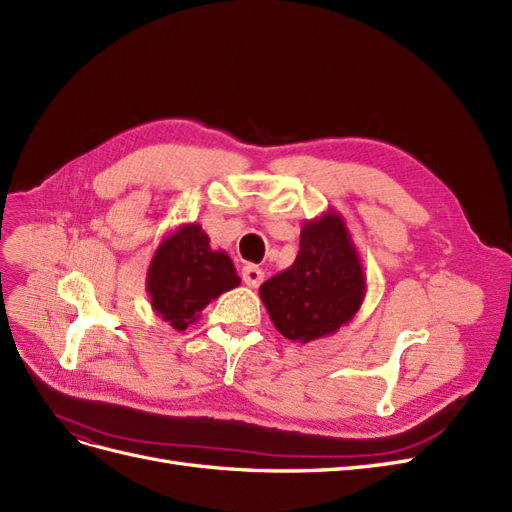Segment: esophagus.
Masks as SVG:
<instances>
[{"label":"esophagus","instance_id":"obj_1","mask_svg":"<svg viewBox=\"0 0 512 512\" xmlns=\"http://www.w3.org/2000/svg\"><path fill=\"white\" fill-rule=\"evenodd\" d=\"M241 277L247 286L256 288V286H260L262 280H265V271L252 265V262H247V265H243V269H241Z\"/></svg>","mask_w":512,"mask_h":512}]
</instances>
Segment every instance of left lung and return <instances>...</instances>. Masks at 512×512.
Returning a JSON list of instances; mask_svg holds the SVG:
<instances>
[{"label": "left lung", "instance_id": "1", "mask_svg": "<svg viewBox=\"0 0 512 512\" xmlns=\"http://www.w3.org/2000/svg\"><path fill=\"white\" fill-rule=\"evenodd\" d=\"M365 292V269L350 230L342 213L329 209L303 224L297 258L260 286V299L277 331L309 344L346 327Z\"/></svg>", "mask_w": 512, "mask_h": 512}]
</instances>
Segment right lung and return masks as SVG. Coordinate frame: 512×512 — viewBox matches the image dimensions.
Returning <instances> with one entry per match:
<instances>
[{
	"label": "right lung",
	"mask_w": 512,
	"mask_h": 512,
	"mask_svg": "<svg viewBox=\"0 0 512 512\" xmlns=\"http://www.w3.org/2000/svg\"><path fill=\"white\" fill-rule=\"evenodd\" d=\"M203 226L181 224L160 241L147 269L151 307L175 331H185L241 277L224 250H213Z\"/></svg>",
	"instance_id": "right-lung-1"
}]
</instances>
